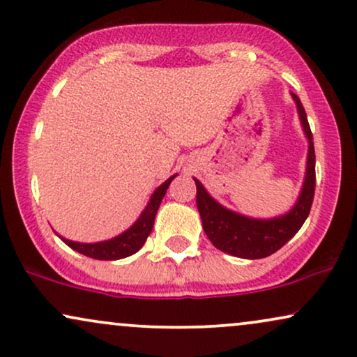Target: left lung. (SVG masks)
I'll list each match as a JSON object with an SVG mask.
<instances>
[{
  "mask_svg": "<svg viewBox=\"0 0 357 357\" xmlns=\"http://www.w3.org/2000/svg\"><path fill=\"white\" fill-rule=\"evenodd\" d=\"M291 96L296 102L303 132L307 139V160L301 191L289 211L266 220L244 216L218 203L203 186V183L197 178H192L196 183V204L204 233L220 251L231 256L243 257V259H261L271 256L301 229L311 211L316 186L314 143L301 100L294 93H291Z\"/></svg>",
  "mask_w": 357,
  "mask_h": 357,
  "instance_id": "1",
  "label": "left lung"
}]
</instances>
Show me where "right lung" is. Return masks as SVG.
<instances>
[{"instance_id":"add662e5","label":"right lung","mask_w":357,"mask_h":357,"mask_svg":"<svg viewBox=\"0 0 357 357\" xmlns=\"http://www.w3.org/2000/svg\"><path fill=\"white\" fill-rule=\"evenodd\" d=\"M178 174L169 176L161 186H158L154 192L149 197L148 204L146 208L141 211L137 220L132 222V225L128 227L126 231H123L121 234L114 236V238L106 239V241H100V243H78V241H71V239L63 238L56 233V236L61 238V241L64 244H68L71 249H75L76 252L79 255H84L88 257H93V259H100V261H116V259H123V257H128L135 252L139 251L143 248V244L148 239L149 233H151L153 225H154V218H156L158 208H160L162 197L166 195V190L169 188V184Z\"/></svg>"}]
</instances>
